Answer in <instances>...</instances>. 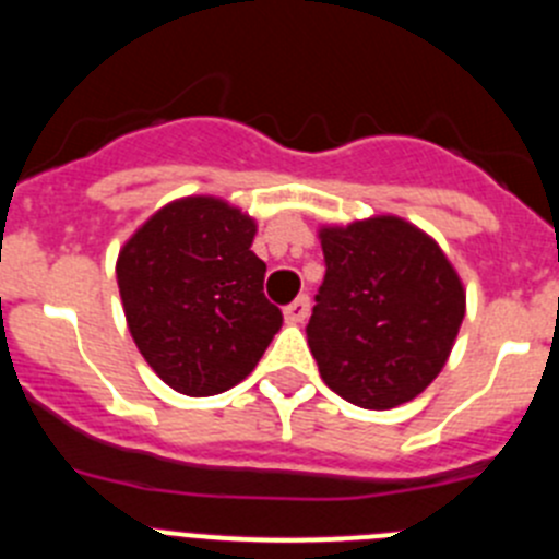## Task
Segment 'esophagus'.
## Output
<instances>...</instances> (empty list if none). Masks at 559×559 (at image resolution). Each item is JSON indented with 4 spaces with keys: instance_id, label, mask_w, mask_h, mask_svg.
<instances>
[{
    "instance_id": "obj_1",
    "label": "esophagus",
    "mask_w": 559,
    "mask_h": 559,
    "mask_svg": "<svg viewBox=\"0 0 559 559\" xmlns=\"http://www.w3.org/2000/svg\"><path fill=\"white\" fill-rule=\"evenodd\" d=\"M310 313V296H296L294 302L285 308V316H288L290 324H302Z\"/></svg>"
}]
</instances>
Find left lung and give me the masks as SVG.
<instances>
[{
    "label": "left lung",
    "instance_id": "8db88e82",
    "mask_svg": "<svg viewBox=\"0 0 559 559\" xmlns=\"http://www.w3.org/2000/svg\"><path fill=\"white\" fill-rule=\"evenodd\" d=\"M324 283L308 322L319 374L360 408L403 406L442 372L464 288L437 240L394 215L319 231Z\"/></svg>",
    "mask_w": 559,
    "mask_h": 559
}]
</instances>
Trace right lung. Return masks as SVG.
I'll return each instance as SVG.
<instances>
[{
    "label": "right lung",
    "instance_id": "1",
    "mask_svg": "<svg viewBox=\"0 0 559 559\" xmlns=\"http://www.w3.org/2000/svg\"><path fill=\"white\" fill-rule=\"evenodd\" d=\"M257 224L212 195L162 206L117 257L133 344L167 386L190 397L231 389L283 328L263 294Z\"/></svg>",
    "mask_w": 559,
    "mask_h": 559
}]
</instances>
